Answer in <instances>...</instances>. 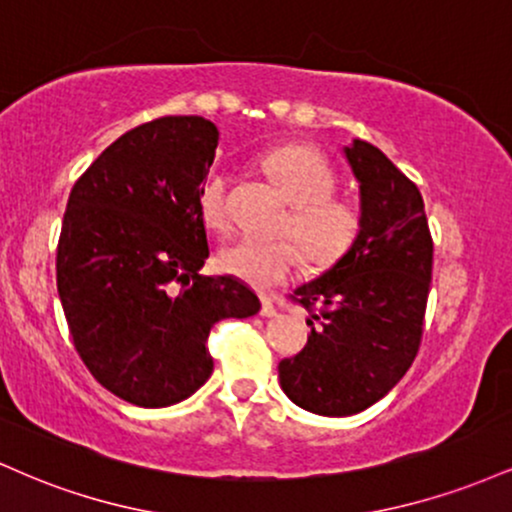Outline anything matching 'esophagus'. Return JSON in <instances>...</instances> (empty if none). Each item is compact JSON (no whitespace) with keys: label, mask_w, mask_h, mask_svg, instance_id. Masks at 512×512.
Masks as SVG:
<instances>
[{"label":"esophagus","mask_w":512,"mask_h":512,"mask_svg":"<svg viewBox=\"0 0 512 512\" xmlns=\"http://www.w3.org/2000/svg\"><path fill=\"white\" fill-rule=\"evenodd\" d=\"M262 317H274L276 315V305L269 296H262V310H260Z\"/></svg>","instance_id":"esophagus-1"}]
</instances>
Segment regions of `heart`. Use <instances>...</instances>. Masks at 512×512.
Masks as SVG:
<instances>
[{
    "instance_id": "heart-1",
    "label": "heart",
    "mask_w": 512,
    "mask_h": 512,
    "mask_svg": "<svg viewBox=\"0 0 512 512\" xmlns=\"http://www.w3.org/2000/svg\"><path fill=\"white\" fill-rule=\"evenodd\" d=\"M264 173L291 204L284 233L301 245L315 267H332L356 245L363 211L351 199L337 197V173L308 146H281L262 158ZM226 178L216 170L204 175L197 192V211L204 226L223 233L231 226ZM301 250L291 240L264 243L240 238L219 252V267L255 289H269L301 269Z\"/></svg>"
}]
</instances>
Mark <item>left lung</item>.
<instances>
[{"label":"left lung","instance_id":"obj_1","mask_svg":"<svg viewBox=\"0 0 512 512\" xmlns=\"http://www.w3.org/2000/svg\"><path fill=\"white\" fill-rule=\"evenodd\" d=\"M361 190L356 245L293 291L308 344L279 363L281 390L320 416L368 409L404 378L424 332L433 240L419 187L378 146H344Z\"/></svg>","mask_w":512,"mask_h":512}]
</instances>
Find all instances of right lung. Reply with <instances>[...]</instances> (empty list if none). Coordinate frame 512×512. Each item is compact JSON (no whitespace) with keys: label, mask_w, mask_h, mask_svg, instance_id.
Here are the masks:
<instances>
[{"label":"right lung","mask_w":512,"mask_h":512,"mask_svg":"<svg viewBox=\"0 0 512 512\" xmlns=\"http://www.w3.org/2000/svg\"><path fill=\"white\" fill-rule=\"evenodd\" d=\"M219 129L197 115L129 129L74 182L57 245V291L81 361L137 407L182 402L209 380L211 327L260 313L209 257L197 192Z\"/></svg>","instance_id":"obj_1"}]
</instances>
